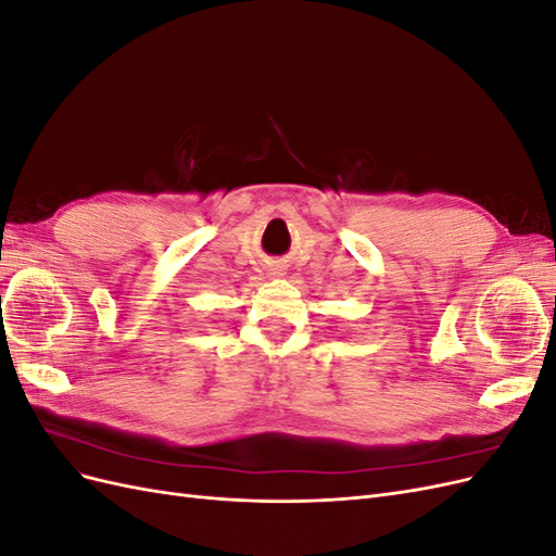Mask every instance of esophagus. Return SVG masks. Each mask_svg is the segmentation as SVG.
Listing matches in <instances>:
<instances>
[{
    "label": "esophagus",
    "instance_id": "1",
    "mask_svg": "<svg viewBox=\"0 0 556 556\" xmlns=\"http://www.w3.org/2000/svg\"><path fill=\"white\" fill-rule=\"evenodd\" d=\"M268 274H271V278H280L282 276V268L274 266V268H268Z\"/></svg>",
    "mask_w": 556,
    "mask_h": 556
}]
</instances>
